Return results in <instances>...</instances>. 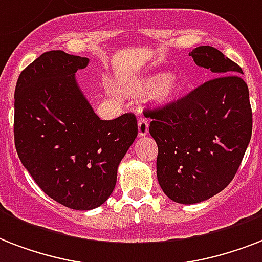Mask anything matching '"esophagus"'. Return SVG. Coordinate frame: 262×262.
Wrapping results in <instances>:
<instances>
[{
	"label": "esophagus",
	"mask_w": 262,
	"mask_h": 262,
	"mask_svg": "<svg viewBox=\"0 0 262 262\" xmlns=\"http://www.w3.org/2000/svg\"><path fill=\"white\" fill-rule=\"evenodd\" d=\"M149 132V126H148V121L145 118L139 119V137H145Z\"/></svg>",
	"instance_id": "34e87169"
}]
</instances>
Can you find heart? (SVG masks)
I'll use <instances>...</instances> for the list:
<instances>
[{
	"mask_svg": "<svg viewBox=\"0 0 262 262\" xmlns=\"http://www.w3.org/2000/svg\"><path fill=\"white\" fill-rule=\"evenodd\" d=\"M187 81L182 76H168L166 73H154L126 87L125 94L129 96H144L152 94L158 106H170L182 98L186 92Z\"/></svg>",
	"mask_w": 262,
	"mask_h": 262,
	"instance_id": "b5f03b06",
	"label": "heart"
}]
</instances>
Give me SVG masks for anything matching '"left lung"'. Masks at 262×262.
<instances>
[{"mask_svg": "<svg viewBox=\"0 0 262 262\" xmlns=\"http://www.w3.org/2000/svg\"><path fill=\"white\" fill-rule=\"evenodd\" d=\"M216 76L170 106L147 111L158 144L156 175L168 199L197 204L231 182L252 137L249 88L235 62L211 46L191 50Z\"/></svg>", "mask_w": 262, "mask_h": 262, "instance_id": "obj_1", "label": "left lung"}]
</instances>
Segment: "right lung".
Listing matches in <instances>:
<instances>
[{"mask_svg": "<svg viewBox=\"0 0 262 262\" xmlns=\"http://www.w3.org/2000/svg\"><path fill=\"white\" fill-rule=\"evenodd\" d=\"M88 62L47 51L20 73L14 90V145L23 166L49 197L77 211L110 197L137 137L133 114L113 121L95 114L76 80Z\"/></svg>", "mask_w": 262, "mask_h": 262, "instance_id": "obj_1", "label": "right lung"}]
</instances>
